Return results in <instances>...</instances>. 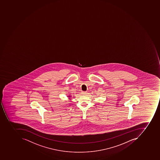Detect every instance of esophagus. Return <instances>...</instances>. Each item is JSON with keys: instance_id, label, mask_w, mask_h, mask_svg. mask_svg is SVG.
Here are the masks:
<instances>
[{"instance_id": "esophagus-1", "label": "esophagus", "mask_w": 160, "mask_h": 160, "mask_svg": "<svg viewBox=\"0 0 160 160\" xmlns=\"http://www.w3.org/2000/svg\"><path fill=\"white\" fill-rule=\"evenodd\" d=\"M87 91H84V92H82V93L83 94H87Z\"/></svg>"}]
</instances>
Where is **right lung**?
Segmentation results:
<instances>
[{
    "label": "right lung",
    "instance_id": "right-lung-1",
    "mask_svg": "<svg viewBox=\"0 0 160 160\" xmlns=\"http://www.w3.org/2000/svg\"><path fill=\"white\" fill-rule=\"evenodd\" d=\"M68 98H70V96H68ZM69 99H70V98H69Z\"/></svg>",
    "mask_w": 160,
    "mask_h": 160
}]
</instances>
